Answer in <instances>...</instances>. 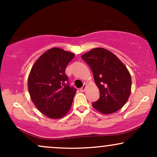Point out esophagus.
Here are the masks:
<instances>
[{
    "instance_id": "1",
    "label": "esophagus",
    "mask_w": 157,
    "mask_h": 157,
    "mask_svg": "<svg viewBox=\"0 0 157 157\" xmlns=\"http://www.w3.org/2000/svg\"><path fill=\"white\" fill-rule=\"evenodd\" d=\"M86 86H87V85H86V83H84L83 86L80 89V91H81V92H83V91H85V90H86Z\"/></svg>"
}]
</instances>
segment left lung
Returning <instances> with one entry per match:
<instances>
[{"label": "left lung", "instance_id": "8db88e82", "mask_svg": "<svg viewBox=\"0 0 157 157\" xmlns=\"http://www.w3.org/2000/svg\"><path fill=\"white\" fill-rule=\"evenodd\" d=\"M91 68L94 82L100 90V98L92 106L104 114L122 109L128 100L131 77L126 66L112 52L95 48L82 55Z\"/></svg>", "mask_w": 157, "mask_h": 157}]
</instances>
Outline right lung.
I'll list each match as a JSON object with an SVG mask.
<instances>
[{"mask_svg": "<svg viewBox=\"0 0 157 157\" xmlns=\"http://www.w3.org/2000/svg\"><path fill=\"white\" fill-rule=\"evenodd\" d=\"M75 54L59 48L44 52L32 66L28 90L37 109L48 117L60 119L71 109L77 89L70 87L65 74Z\"/></svg>", "mask_w": 157, "mask_h": 157, "instance_id": "obj_1", "label": "right lung"}]
</instances>
